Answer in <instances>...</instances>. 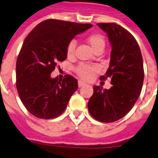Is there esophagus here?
I'll list each match as a JSON object with an SVG mask.
<instances>
[{
  "label": "esophagus",
  "mask_w": 158,
  "mask_h": 158,
  "mask_svg": "<svg viewBox=\"0 0 158 158\" xmlns=\"http://www.w3.org/2000/svg\"><path fill=\"white\" fill-rule=\"evenodd\" d=\"M85 85V83L84 81H78V86L79 87H82L83 85Z\"/></svg>",
  "instance_id": "1"
}]
</instances>
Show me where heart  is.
<instances>
[{"label": "heart", "mask_w": 158, "mask_h": 158, "mask_svg": "<svg viewBox=\"0 0 158 158\" xmlns=\"http://www.w3.org/2000/svg\"><path fill=\"white\" fill-rule=\"evenodd\" d=\"M87 42L94 51H97L99 49H104L105 46V40L104 36L98 33H93L88 35ZM75 49H76V41L73 40L69 41L67 45V56H73L75 54ZM97 70H98L97 66L88 65V64H81L76 69L77 73L85 80H90Z\"/></svg>", "instance_id": "b5f03b06"}]
</instances>
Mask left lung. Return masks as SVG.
<instances>
[{"mask_svg":"<svg viewBox=\"0 0 158 158\" xmlns=\"http://www.w3.org/2000/svg\"><path fill=\"white\" fill-rule=\"evenodd\" d=\"M111 46L109 67L100 80L111 79L109 89L94 85L88 107L90 115L103 123L120 119L132 109L140 96L144 69L139 46L132 35L114 23H97Z\"/></svg>","mask_w":158,"mask_h":158,"instance_id":"left-lung-1","label":"left lung"}]
</instances>
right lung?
<instances>
[{"label": "right lung", "mask_w": 158, "mask_h": 158, "mask_svg": "<svg viewBox=\"0 0 158 158\" xmlns=\"http://www.w3.org/2000/svg\"><path fill=\"white\" fill-rule=\"evenodd\" d=\"M93 27L50 19L33 28L23 41L16 61V89L27 111L43 119L62 115L78 88L70 75L63 79L51 73L58 62L66 59V47L77 35Z\"/></svg>", "instance_id": "add662e5"}]
</instances>
